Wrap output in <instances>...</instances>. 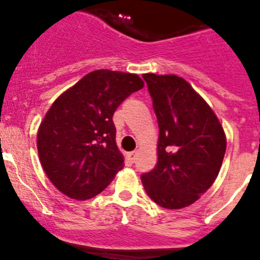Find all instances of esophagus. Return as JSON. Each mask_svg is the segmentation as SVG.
Returning <instances> with one entry per match:
<instances>
[{
    "label": "esophagus",
    "mask_w": 260,
    "mask_h": 260,
    "mask_svg": "<svg viewBox=\"0 0 260 260\" xmlns=\"http://www.w3.org/2000/svg\"><path fill=\"white\" fill-rule=\"evenodd\" d=\"M135 158H137V152H128L127 153V159L130 162H135Z\"/></svg>",
    "instance_id": "obj_1"
}]
</instances>
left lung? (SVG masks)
I'll use <instances>...</instances> for the list:
<instances>
[{"instance_id": "1", "label": "left lung", "mask_w": 260, "mask_h": 260, "mask_svg": "<svg viewBox=\"0 0 260 260\" xmlns=\"http://www.w3.org/2000/svg\"><path fill=\"white\" fill-rule=\"evenodd\" d=\"M159 127L153 170L142 174L152 201L165 209L193 204L213 185L225 153L218 117L189 83L175 75H143Z\"/></svg>"}]
</instances>
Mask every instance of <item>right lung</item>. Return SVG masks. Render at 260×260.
I'll return each instance as SVG.
<instances>
[{
	"label": "right lung",
	"mask_w": 260,
	"mask_h": 260,
	"mask_svg": "<svg viewBox=\"0 0 260 260\" xmlns=\"http://www.w3.org/2000/svg\"><path fill=\"white\" fill-rule=\"evenodd\" d=\"M143 86L137 75L98 70L52 103L38 128L37 149L47 178L61 193L92 199L123 168L112 117Z\"/></svg>",
	"instance_id": "right-lung-1"
}]
</instances>
